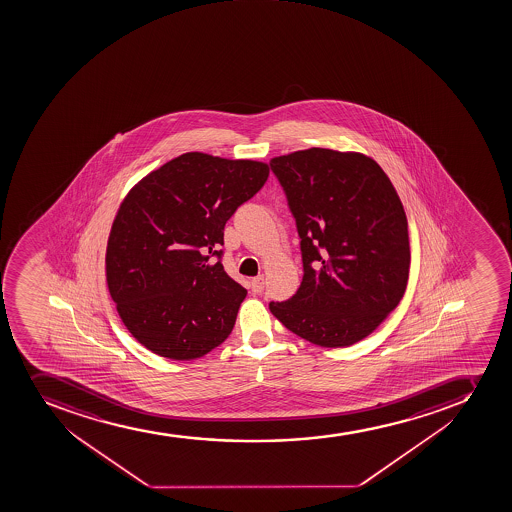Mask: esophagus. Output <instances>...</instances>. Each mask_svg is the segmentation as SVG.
Here are the masks:
<instances>
[{"label": "esophagus", "instance_id": "esophagus-1", "mask_svg": "<svg viewBox=\"0 0 512 512\" xmlns=\"http://www.w3.org/2000/svg\"><path fill=\"white\" fill-rule=\"evenodd\" d=\"M250 287H252L253 294H262L265 287L264 275H259V277L252 279V282H250Z\"/></svg>", "mask_w": 512, "mask_h": 512}]
</instances>
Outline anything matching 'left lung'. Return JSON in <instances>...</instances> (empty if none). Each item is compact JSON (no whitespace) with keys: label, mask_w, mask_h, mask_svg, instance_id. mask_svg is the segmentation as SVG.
<instances>
[{"label":"left lung","mask_w":512,"mask_h":512,"mask_svg":"<svg viewBox=\"0 0 512 512\" xmlns=\"http://www.w3.org/2000/svg\"><path fill=\"white\" fill-rule=\"evenodd\" d=\"M300 237L297 294L269 309L322 347H349L399 305L409 280L407 217L379 163L309 148L270 160Z\"/></svg>","instance_id":"8db88e82"}]
</instances>
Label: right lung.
<instances>
[{
  "label": "right lung",
  "mask_w": 512,
  "mask_h": 512,
  "mask_svg": "<svg viewBox=\"0 0 512 512\" xmlns=\"http://www.w3.org/2000/svg\"><path fill=\"white\" fill-rule=\"evenodd\" d=\"M267 178V163L188 152L128 192L108 237L107 284L153 354L198 359L232 332L247 290L223 270V228Z\"/></svg>",
  "instance_id": "1"
}]
</instances>
